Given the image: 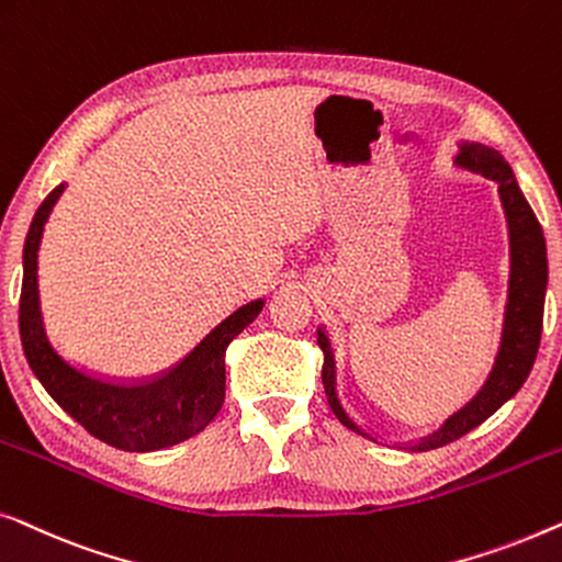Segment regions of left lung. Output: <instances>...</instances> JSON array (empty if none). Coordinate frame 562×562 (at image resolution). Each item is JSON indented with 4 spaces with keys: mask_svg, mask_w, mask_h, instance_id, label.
Instances as JSON below:
<instances>
[{
    "mask_svg": "<svg viewBox=\"0 0 562 562\" xmlns=\"http://www.w3.org/2000/svg\"><path fill=\"white\" fill-rule=\"evenodd\" d=\"M461 168L479 172L494 183H499V195L504 213H507L509 224V247H512V274H509V297L507 313H504V330L502 346L496 353L494 369L488 374L486 384L463 409L450 415L442 428L432 436L409 442L407 450L423 453V450L442 448L448 442L463 438L465 432L479 428L486 417H492L509 397H515L519 386L525 384L532 369L537 349H540L542 336V311H544V288H548V249H544L542 226L529 209L525 195H521L517 178L507 160L496 153V149L479 145V142H465L461 145V155L456 157ZM318 346L323 351V390H326L328 405L334 415L341 420L346 428L359 432L361 438L379 442L376 436H371L367 428L353 423V417L346 413L341 397H338L336 386V361L330 351V341L326 330L318 328Z\"/></svg>",
    "mask_w": 562,
    "mask_h": 562,
    "instance_id": "1",
    "label": "left lung"
}]
</instances>
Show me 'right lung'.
<instances>
[{
    "label": "right lung",
    "mask_w": 562,
    "mask_h": 562,
    "mask_svg": "<svg viewBox=\"0 0 562 562\" xmlns=\"http://www.w3.org/2000/svg\"><path fill=\"white\" fill-rule=\"evenodd\" d=\"M60 193L63 186L53 188L41 203L22 255L25 274L20 292V338L30 369L41 379L45 392L78 425L109 446L147 453L188 440L201 432L224 405L226 346L257 318L265 300H255L228 315L176 369L162 376L116 382L74 367L53 349L37 297V249L45 221Z\"/></svg>",
    "instance_id": "add662e5"
}]
</instances>
